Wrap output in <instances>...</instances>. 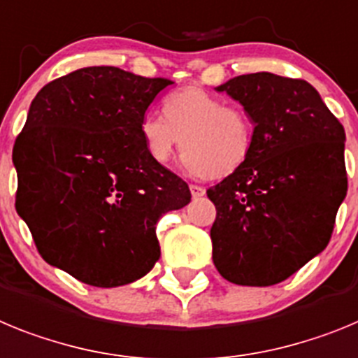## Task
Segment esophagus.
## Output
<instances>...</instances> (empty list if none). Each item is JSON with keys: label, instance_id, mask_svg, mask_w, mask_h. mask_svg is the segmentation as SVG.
Segmentation results:
<instances>
[{"label": "esophagus", "instance_id": "34e87169", "mask_svg": "<svg viewBox=\"0 0 358 358\" xmlns=\"http://www.w3.org/2000/svg\"><path fill=\"white\" fill-rule=\"evenodd\" d=\"M189 189H191V194L194 200H196V198L205 196V189L200 187V185H194V183H191V185H189Z\"/></svg>", "mask_w": 358, "mask_h": 358}]
</instances>
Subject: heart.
Instances as JSON below:
<instances>
[{"mask_svg":"<svg viewBox=\"0 0 358 358\" xmlns=\"http://www.w3.org/2000/svg\"><path fill=\"white\" fill-rule=\"evenodd\" d=\"M164 113L145 111L138 124L145 153L167 164L183 141V167L194 176L223 178L247 164L254 145V126L243 108L225 104L200 86L169 93Z\"/></svg>","mask_w":358,"mask_h":358,"instance_id":"b5f03b06","label":"heart"}]
</instances>
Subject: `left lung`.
Segmentation results:
<instances>
[{
	"mask_svg": "<svg viewBox=\"0 0 358 358\" xmlns=\"http://www.w3.org/2000/svg\"><path fill=\"white\" fill-rule=\"evenodd\" d=\"M254 124L241 169L207 191L216 205L213 261L222 278L272 287L322 252L346 198L343 124L310 83L268 71L220 85Z\"/></svg>",
	"mask_w": 358,
	"mask_h": 358,
	"instance_id": "1",
	"label": "left lung"
}]
</instances>
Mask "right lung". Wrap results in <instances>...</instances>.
<instances>
[{
  "label": "right lung",
  "mask_w": 358,
  "mask_h": 358,
  "mask_svg": "<svg viewBox=\"0 0 358 358\" xmlns=\"http://www.w3.org/2000/svg\"><path fill=\"white\" fill-rule=\"evenodd\" d=\"M173 83L115 66L39 90L14 144L15 209L48 265L99 288L144 278L157 223L191 201L187 183L145 153L138 124Z\"/></svg>",
  "instance_id": "obj_1"
}]
</instances>
